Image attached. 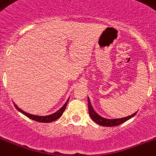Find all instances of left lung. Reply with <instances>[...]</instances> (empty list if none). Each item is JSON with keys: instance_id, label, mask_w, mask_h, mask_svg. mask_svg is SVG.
<instances>
[{"instance_id": "left-lung-1", "label": "left lung", "mask_w": 156, "mask_h": 156, "mask_svg": "<svg viewBox=\"0 0 156 156\" xmlns=\"http://www.w3.org/2000/svg\"><path fill=\"white\" fill-rule=\"evenodd\" d=\"M87 104H88V110H89V115H90V118L93 120V121H94L95 123H98V124L101 125L103 126H118V125L122 124L124 122L127 121L128 120L131 119L132 117H133L136 113L138 111L135 112L134 113H133L130 116H126V117H123V118H117V119H108L105 118V117H103L102 116L98 114L96 111L94 110V109L92 107L91 104H90V101L89 98L87 97Z\"/></svg>"}]
</instances>
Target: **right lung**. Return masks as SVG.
Instances as JSON below:
<instances>
[{"mask_svg":"<svg viewBox=\"0 0 156 156\" xmlns=\"http://www.w3.org/2000/svg\"><path fill=\"white\" fill-rule=\"evenodd\" d=\"M69 100V98L67 100V101L65 103L64 105H63L62 107L59 109V110H57V111L55 112V113H52V114L46 115V116H41V115H35V114H32V113H27V112H25L24 110H21L20 108H19V107H18L17 106L14 104V103H13V104H14L15 107H16V110H17L18 111H20V113H22L23 114H24L25 116H27V117H29L30 119H32V120H35V121L42 122V123H50V122L54 121V120H56L57 119L59 118L60 116L62 115L63 112H64L65 110H66V106H67Z\"/></svg>","mask_w":156,"mask_h":156,"instance_id":"add662e5","label":"right lung"}]
</instances>
